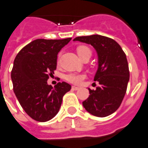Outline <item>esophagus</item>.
<instances>
[{"instance_id":"obj_1","label":"esophagus","mask_w":148,"mask_h":148,"mask_svg":"<svg viewBox=\"0 0 148 148\" xmlns=\"http://www.w3.org/2000/svg\"><path fill=\"white\" fill-rule=\"evenodd\" d=\"M72 89H73V90H78L79 89V87H77V86H72Z\"/></svg>"}]
</instances>
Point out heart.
I'll use <instances>...</instances> for the list:
<instances>
[{"instance_id": "1", "label": "heart", "mask_w": 148, "mask_h": 148, "mask_svg": "<svg viewBox=\"0 0 148 148\" xmlns=\"http://www.w3.org/2000/svg\"><path fill=\"white\" fill-rule=\"evenodd\" d=\"M86 51H90L89 48L86 46H79L77 49L78 55L80 58L84 55ZM84 75H81V74H76V73H70L66 76V79L69 82L74 83V84H79L82 82V81L84 79Z\"/></svg>"}]
</instances>
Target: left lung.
<instances>
[{"instance_id": "left-lung-1", "label": "left lung", "mask_w": 148, "mask_h": 148, "mask_svg": "<svg viewBox=\"0 0 148 148\" xmlns=\"http://www.w3.org/2000/svg\"><path fill=\"white\" fill-rule=\"evenodd\" d=\"M73 41L91 45L98 57L94 81L99 82V86L95 90L88 89L90 97L82 105L87 112L96 116L110 115L121 106L130 79L125 53L116 41L102 35L81 36Z\"/></svg>"}]
</instances>
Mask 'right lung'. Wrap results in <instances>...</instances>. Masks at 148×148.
Wrapping results in <instances>:
<instances>
[{
  "instance_id": "obj_1",
  "label": "right lung",
  "mask_w": 148,
  "mask_h": 148,
  "mask_svg": "<svg viewBox=\"0 0 148 148\" xmlns=\"http://www.w3.org/2000/svg\"><path fill=\"white\" fill-rule=\"evenodd\" d=\"M71 39H36L14 58L11 71L14 92L24 110L35 121L52 119L60 109L63 96L71 90L66 82L54 87L47 83L49 73L56 69L58 53Z\"/></svg>"
}]
</instances>
